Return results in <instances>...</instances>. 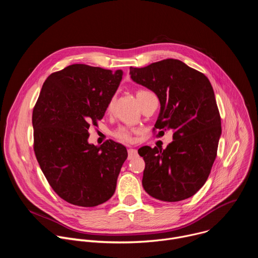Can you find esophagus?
<instances>
[{
    "mask_svg": "<svg viewBox=\"0 0 258 258\" xmlns=\"http://www.w3.org/2000/svg\"><path fill=\"white\" fill-rule=\"evenodd\" d=\"M127 153H128V156H127V159H133L134 157H136V156H138V151L136 150V149H134V148H130L128 150H127Z\"/></svg>",
    "mask_w": 258,
    "mask_h": 258,
    "instance_id": "esophagus-1",
    "label": "esophagus"
}]
</instances>
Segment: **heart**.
I'll use <instances>...</instances> for the list:
<instances>
[{
    "instance_id": "heart-1",
    "label": "heart",
    "mask_w": 258,
    "mask_h": 258,
    "mask_svg": "<svg viewBox=\"0 0 258 258\" xmlns=\"http://www.w3.org/2000/svg\"><path fill=\"white\" fill-rule=\"evenodd\" d=\"M150 94H152V93H150V92H148V91H146V90H139V91H137L136 96H137L139 102L141 103L147 96H149ZM114 99H115V98L112 97L111 99L109 100V102H108V104H107V108H106L107 112H110V111H111V110H112L113 104H114ZM133 134H134V131H133L132 128H130V127H127V126H119V127H117V128L112 133V136H113L115 139H117L118 141H120V142L128 143V142L132 141Z\"/></svg>"
}]
</instances>
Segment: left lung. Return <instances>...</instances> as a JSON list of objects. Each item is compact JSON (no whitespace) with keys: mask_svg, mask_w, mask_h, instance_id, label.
<instances>
[{"mask_svg":"<svg viewBox=\"0 0 258 258\" xmlns=\"http://www.w3.org/2000/svg\"><path fill=\"white\" fill-rule=\"evenodd\" d=\"M130 73L134 82L153 91L160 101L154 132H173L166 149H139L146 164L143 187L165 202L190 198L208 178L222 134L212 86L202 72L176 59L131 67Z\"/></svg>","mask_w":258,"mask_h":258,"instance_id":"1","label":"left lung"}]
</instances>
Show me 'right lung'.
<instances>
[{
  "instance_id": "add662e5",
  "label": "right lung",
  "mask_w": 258,
  "mask_h": 258,
  "mask_svg": "<svg viewBox=\"0 0 258 258\" xmlns=\"http://www.w3.org/2000/svg\"><path fill=\"white\" fill-rule=\"evenodd\" d=\"M122 71L72 64L45 81L32 111L33 150L54 192L66 202L94 207L115 192L126 148L114 141L88 143V130L105 114Z\"/></svg>"
}]
</instances>
